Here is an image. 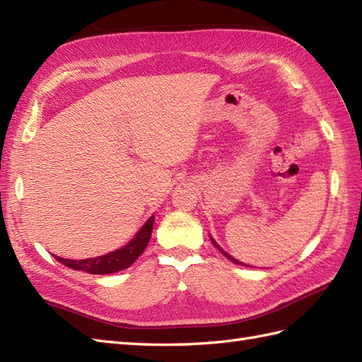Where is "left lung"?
Instances as JSON below:
<instances>
[{"mask_svg":"<svg viewBox=\"0 0 362 362\" xmlns=\"http://www.w3.org/2000/svg\"><path fill=\"white\" fill-rule=\"evenodd\" d=\"M211 241H213V240H211ZM213 244H214V245H216V247H218V249H219V250H221V252H222V253H224V255H226V257H227V258H228V259H230V261H233V263H236V264H243V263H240V261H238V259H235V258H233V257H230V255H228V253H226V252H224V250H222V249H221V247H219V245H218V244H216V243H214V241H213Z\"/></svg>","mask_w":362,"mask_h":362,"instance_id":"left-lung-1","label":"left lung"}]
</instances>
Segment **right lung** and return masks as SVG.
<instances>
[{
    "instance_id": "obj_1",
    "label": "right lung",
    "mask_w": 362,
    "mask_h": 362,
    "mask_svg": "<svg viewBox=\"0 0 362 362\" xmlns=\"http://www.w3.org/2000/svg\"><path fill=\"white\" fill-rule=\"evenodd\" d=\"M152 227L153 218L151 216L132 241L122 249L107 253V255L87 259H66L56 257V259L66 267L74 269V271H86L88 274H113L122 271V269H127L130 264H134L136 258L141 255L151 240Z\"/></svg>"
}]
</instances>
